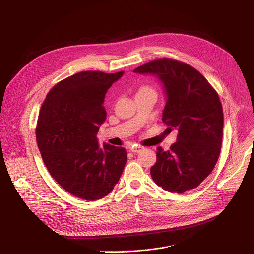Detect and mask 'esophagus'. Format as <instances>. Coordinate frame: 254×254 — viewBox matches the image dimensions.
Segmentation results:
<instances>
[{
  "instance_id": "1",
  "label": "esophagus",
  "mask_w": 254,
  "mask_h": 254,
  "mask_svg": "<svg viewBox=\"0 0 254 254\" xmlns=\"http://www.w3.org/2000/svg\"><path fill=\"white\" fill-rule=\"evenodd\" d=\"M142 149H143V146H141V145H132L129 147V150L131 152H135V153L140 152Z\"/></svg>"
}]
</instances>
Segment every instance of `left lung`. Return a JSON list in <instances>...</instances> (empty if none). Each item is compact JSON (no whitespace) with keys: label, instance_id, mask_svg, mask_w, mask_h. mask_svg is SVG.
<instances>
[{"label":"left lung","instance_id":"left-lung-1","mask_svg":"<svg viewBox=\"0 0 254 254\" xmlns=\"http://www.w3.org/2000/svg\"><path fill=\"white\" fill-rule=\"evenodd\" d=\"M135 73L156 75L167 103L163 122L178 129L170 150L157 147L153 181L170 192L193 190L209 176L220 154L223 111L218 93L193 66L173 59L146 63Z\"/></svg>","mask_w":254,"mask_h":254}]
</instances>
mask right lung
<instances>
[{"instance_id":"obj_1","label":"right lung","mask_w":254,"mask_h":254,"mask_svg":"<svg viewBox=\"0 0 254 254\" xmlns=\"http://www.w3.org/2000/svg\"><path fill=\"white\" fill-rule=\"evenodd\" d=\"M123 75L74 74L50 89L39 112L36 139L48 172L64 190L86 201L110 193L127 163L124 147L101 148L97 140L107 116L105 95Z\"/></svg>"}]
</instances>
